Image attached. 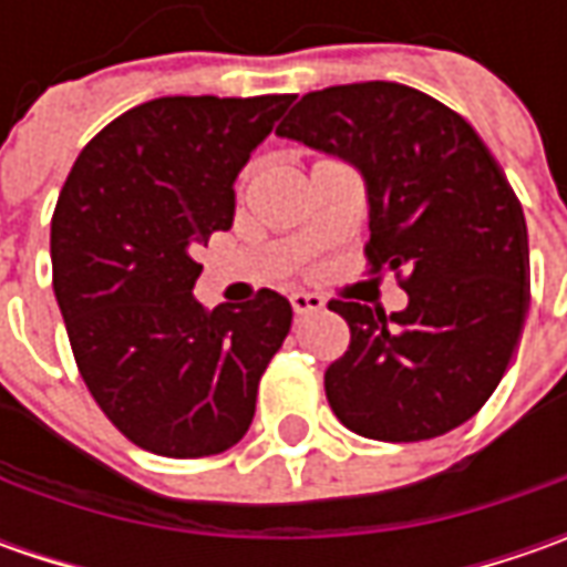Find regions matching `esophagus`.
Wrapping results in <instances>:
<instances>
[{
    "mask_svg": "<svg viewBox=\"0 0 567 567\" xmlns=\"http://www.w3.org/2000/svg\"><path fill=\"white\" fill-rule=\"evenodd\" d=\"M290 306H293L296 316H309V312L324 309V299L316 293H290Z\"/></svg>",
    "mask_w": 567,
    "mask_h": 567,
    "instance_id": "obj_1",
    "label": "esophagus"
}]
</instances>
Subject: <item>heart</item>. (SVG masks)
<instances>
[{"mask_svg": "<svg viewBox=\"0 0 567 567\" xmlns=\"http://www.w3.org/2000/svg\"><path fill=\"white\" fill-rule=\"evenodd\" d=\"M249 176H251L249 169H246V173H243V176H239V186H236V188H239V192H243V188L249 186Z\"/></svg>", "mask_w": 567, "mask_h": 567, "instance_id": "obj_1", "label": "heart"}]
</instances>
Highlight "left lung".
Returning <instances> with one entry per match:
<instances>
[{"mask_svg":"<svg viewBox=\"0 0 567 567\" xmlns=\"http://www.w3.org/2000/svg\"><path fill=\"white\" fill-rule=\"evenodd\" d=\"M277 135L338 154L369 188V274L394 271L410 302L384 316L350 299L324 394L362 439L423 442L489 401L530 306L524 207L461 113L398 81L299 97Z\"/></svg>","mask_w":567,"mask_h":567,"instance_id":"obj_1","label":"left lung"}]
</instances>
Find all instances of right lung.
<instances>
[{"instance_id": "1", "label": "right lung", "mask_w": 567, "mask_h": 567, "mask_svg": "<svg viewBox=\"0 0 567 567\" xmlns=\"http://www.w3.org/2000/svg\"><path fill=\"white\" fill-rule=\"evenodd\" d=\"M293 94L157 97L78 154L50 227L55 302L91 398L132 445L210 457L249 432L290 331L274 290L205 309L198 243L233 224V183Z\"/></svg>"}]
</instances>
